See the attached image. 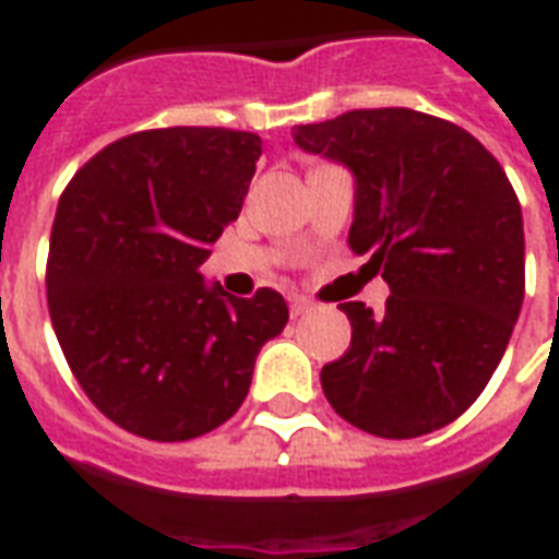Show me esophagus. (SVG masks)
<instances>
[{
	"label": "esophagus",
	"instance_id": "obj_1",
	"mask_svg": "<svg viewBox=\"0 0 559 559\" xmlns=\"http://www.w3.org/2000/svg\"><path fill=\"white\" fill-rule=\"evenodd\" d=\"M288 310H292V316H304V312L312 310V300L295 295V298H288Z\"/></svg>",
	"mask_w": 559,
	"mask_h": 559
}]
</instances>
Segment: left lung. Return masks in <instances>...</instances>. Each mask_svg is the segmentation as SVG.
<instances>
[{
    "label": "left lung",
    "instance_id": "8db88e82",
    "mask_svg": "<svg viewBox=\"0 0 559 559\" xmlns=\"http://www.w3.org/2000/svg\"><path fill=\"white\" fill-rule=\"evenodd\" d=\"M295 144L349 168V247L391 288L382 312L340 307L352 343L322 367L324 397L373 437L433 433L485 391L521 312L524 219L512 183L466 129L409 108L295 126Z\"/></svg>",
    "mask_w": 559,
    "mask_h": 559
}]
</instances>
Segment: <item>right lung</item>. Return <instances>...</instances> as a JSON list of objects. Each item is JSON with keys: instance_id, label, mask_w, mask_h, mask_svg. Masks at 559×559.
<instances>
[{"instance_id": "1", "label": "right lung", "mask_w": 559, "mask_h": 559, "mask_svg": "<svg viewBox=\"0 0 559 559\" xmlns=\"http://www.w3.org/2000/svg\"><path fill=\"white\" fill-rule=\"evenodd\" d=\"M259 156L252 132L150 129L96 153L59 198L50 322L86 397L134 437L183 442L225 425L286 328L280 292L235 298L198 273Z\"/></svg>"}]
</instances>
